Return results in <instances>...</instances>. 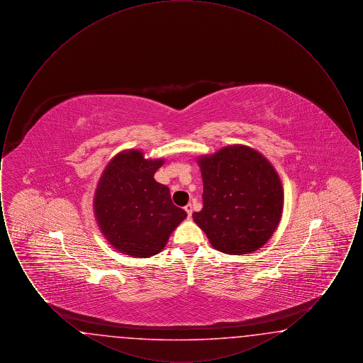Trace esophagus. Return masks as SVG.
<instances>
[{
	"label": "esophagus",
	"instance_id": "obj_1",
	"mask_svg": "<svg viewBox=\"0 0 363 363\" xmlns=\"http://www.w3.org/2000/svg\"><path fill=\"white\" fill-rule=\"evenodd\" d=\"M185 211H186V213H188V218L191 216V212H193V209H191V204H188L186 207H185Z\"/></svg>",
	"mask_w": 363,
	"mask_h": 363
}]
</instances>
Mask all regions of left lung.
Instances as JSON below:
<instances>
[{"instance_id": "1", "label": "left lung", "mask_w": 363, "mask_h": 363, "mask_svg": "<svg viewBox=\"0 0 363 363\" xmlns=\"http://www.w3.org/2000/svg\"><path fill=\"white\" fill-rule=\"evenodd\" d=\"M203 209L193 220L211 245L227 255L256 252L281 218L283 189L272 164L245 145H228L199 159Z\"/></svg>"}]
</instances>
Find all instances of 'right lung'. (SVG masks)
I'll list each match as a JSON object with an SVG mask.
<instances>
[{
	"instance_id": "1",
	"label": "right lung",
	"mask_w": 363,
	"mask_h": 363,
	"mask_svg": "<svg viewBox=\"0 0 363 363\" xmlns=\"http://www.w3.org/2000/svg\"><path fill=\"white\" fill-rule=\"evenodd\" d=\"M162 159L138 150L113 157L99 179L94 211L106 240L133 257L159 253L186 212L175 207L170 189L154 179Z\"/></svg>"
}]
</instances>
